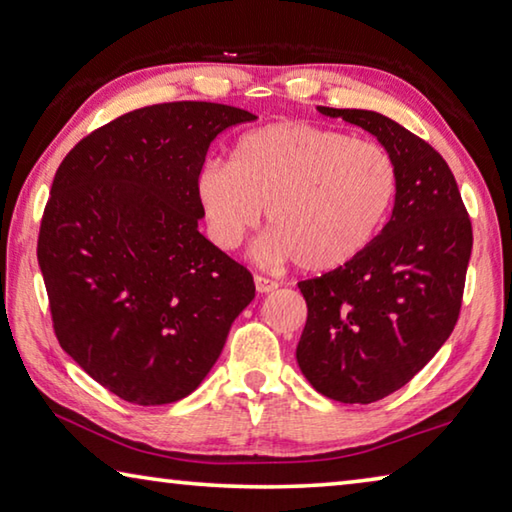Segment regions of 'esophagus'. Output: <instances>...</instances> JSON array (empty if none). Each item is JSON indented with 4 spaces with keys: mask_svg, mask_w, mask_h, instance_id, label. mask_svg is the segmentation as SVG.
<instances>
[{
    "mask_svg": "<svg viewBox=\"0 0 512 512\" xmlns=\"http://www.w3.org/2000/svg\"><path fill=\"white\" fill-rule=\"evenodd\" d=\"M255 287L259 293H268V291H275L280 284H277L275 280H268V277H264V275H255Z\"/></svg>",
    "mask_w": 512,
    "mask_h": 512,
    "instance_id": "1",
    "label": "esophagus"
}]
</instances>
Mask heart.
Masks as SVG:
<instances>
[{
  "label": "heart",
  "instance_id": "heart-1",
  "mask_svg": "<svg viewBox=\"0 0 512 512\" xmlns=\"http://www.w3.org/2000/svg\"><path fill=\"white\" fill-rule=\"evenodd\" d=\"M400 173L391 151L370 140L300 121L246 133L232 162L198 173L196 196L219 248L235 250L266 210L273 230L259 255L293 259L307 273L336 271L366 250L395 203Z\"/></svg>",
  "mask_w": 512,
  "mask_h": 512
}]
</instances>
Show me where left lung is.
I'll use <instances>...</instances> for the list:
<instances>
[{"mask_svg": "<svg viewBox=\"0 0 512 512\" xmlns=\"http://www.w3.org/2000/svg\"><path fill=\"white\" fill-rule=\"evenodd\" d=\"M361 126L397 164L395 207L363 253L298 282L307 300L296 359L329 400L370 404L427 366L461 316L472 221L452 169L429 142L372 110L325 108Z\"/></svg>", "mask_w": 512, "mask_h": 512, "instance_id": "1", "label": "left lung"}]
</instances>
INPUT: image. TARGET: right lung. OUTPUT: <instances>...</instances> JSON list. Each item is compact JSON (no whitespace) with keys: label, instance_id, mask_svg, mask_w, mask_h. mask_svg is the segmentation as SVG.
<instances>
[{"label":"right lung","instance_id":"add662e5","mask_svg":"<svg viewBox=\"0 0 512 512\" xmlns=\"http://www.w3.org/2000/svg\"><path fill=\"white\" fill-rule=\"evenodd\" d=\"M210 101L126 112L65 155L38 235L56 339L121 400L187 397L219 359L255 282L198 232L214 137L255 121Z\"/></svg>","mask_w":512,"mask_h":512}]
</instances>
